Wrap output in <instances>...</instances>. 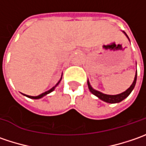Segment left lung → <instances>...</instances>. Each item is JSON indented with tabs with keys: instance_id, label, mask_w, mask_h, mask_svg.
Here are the masks:
<instances>
[{
	"instance_id": "8db88e82",
	"label": "left lung",
	"mask_w": 146,
	"mask_h": 146,
	"mask_svg": "<svg viewBox=\"0 0 146 146\" xmlns=\"http://www.w3.org/2000/svg\"><path fill=\"white\" fill-rule=\"evenodd\" d=\"M136 82H137V74H136V76H135L134 81L132 83V85L130 86V88H127L125 92L120 93V94H118V95H106V94H103V93H100L98 91H96V90H94L93 88L91 87V85H90V84H89L88 81V88H89L90 92L93 94H94L95 96H97L98 98H100L101 100H102V101L106 102H108V103H117V102H120L121 101L125 99L131 93L132 89L135 87Z\"/></svg>"
}]
</instances>
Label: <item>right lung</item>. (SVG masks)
Listing matches in <instances>:
<instances>
[{
    "label": "right lung",
    "mask_w": 146,
    "mask_h": 146,
    "mask_svg": "<svg viewBox=\"0 0 146 146\" xmlns=\"http://www.w3.org/2000/svg\"><path fill=\"white\" fill-rule=\"evenodd\" d=\"M58 84H56V85H55V86H54V87H53V88H51L50 90H48V91H47V92H44V93H41L40 95H39V96H36V97H32V96H28V95H26V96H27V98H32V99H39V98H42V97H44V96H45V95H47L48 93H51V92H53V89L55 88V87H56V86H57Z\"/></svg>",
    "instance_id": "obj_1"
}]
</instances>
